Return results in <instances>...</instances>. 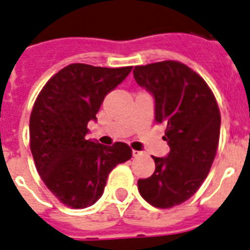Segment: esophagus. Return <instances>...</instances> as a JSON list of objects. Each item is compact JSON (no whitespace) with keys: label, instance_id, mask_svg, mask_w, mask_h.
<instances>
[{"label":"esophagus","instance_id":"esophagus-1","mask_svg":"<svg viewBox=\"0 0 250 250\" xmlns=\"http://www.w3.org/2000/svg\"><path fill=\"white\" fill-rule=\"evenodd\" d=\"M132 155H133L135 158H137V157H140V155H143V153H141V151H139V150H132Z\"/></svg>","mask_w":250,"mask_h":250}]
</instances>
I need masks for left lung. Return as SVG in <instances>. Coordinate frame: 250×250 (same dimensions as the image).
Listing matches in <instances>:
<instances>
[{"instance_id":"obj_1","label":"left lung","mask_w":250,"mask_h":250,"mask_svg":"<svg viewBox=\"0 0 250 250\" xmlns=\"http://www.w3.org/2000/svg\"><path fill=\"white\" fill-rule=\"evenodd\" d=\"M133 77L155 99V122L167 125V158L153 157L155 171L137 181L155 208L167 209L191 198L212 167L220 141L221 114L207 82L180 62L135 66Z\"/></svg>"}]
</instances>
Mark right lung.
Returning a JSON list of instances; mask_svg holds the SVG:
<instances>
[{"label": "right lung", "mask_w": 250, "mask_h": 250, "mask_svg": "<svg viewBox=\"0 0 250 250\" xmlns=\"http://www.w3.org/2000/svg\"><path fill=\"white\" fill-rule=\"evenodd\" d=\"M131 70L70 64L48 79L34 101L30 151L42 181L64 206L82 209L95 204L111 169L131 159L127 144L86 140L87 125L96 119L104 97Z\"/></svg>", "instance_id": "right-lung-1"}]
</instances>
